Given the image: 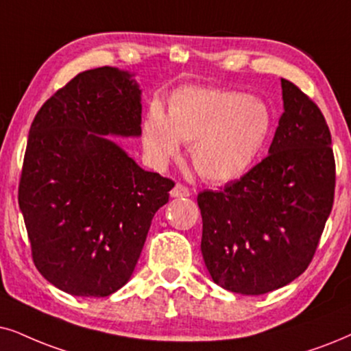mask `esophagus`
I'll use <instances>...</instances> for the list:
<instances>
[{
    "label": "esophagus",
    "mask_w": 351,
    "mask_h": 351,
    "mask_svg": "<svg viewBox=\"0 0 351 351\" xmlns=\"http://www.w3.org/2000/svg\"><path fill=\"white\" fill-rule=\"evenodd\" d=\"M171 197H189L191 191L183 184H175V188L170 191Z\"/></svg>",
    "instance_id": "34e87169"
}]
</instances>
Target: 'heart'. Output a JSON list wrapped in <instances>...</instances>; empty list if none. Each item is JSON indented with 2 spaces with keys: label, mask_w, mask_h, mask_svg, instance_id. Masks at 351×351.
<instances>
[{
  "label": "heart",
  "mask_w": 351,
  "mask_h": 351,
  "mask_svg": "<svg viewBox=\"0 0 351 351\" xmlns=\"http://www.w3.org/2000/svg\"><path fill=\"white\" fill-rule=\"evenodd\" d=\"M272 131V113L263 99L241 92L181 87L168 99L167 113L154 101L143 119L149 162L165 165L189 143V157L208 183L241 178L254 165Z\"/></svg>",
  "instance_id": "obj_1"
}]
</instances>
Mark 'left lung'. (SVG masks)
Here are the masks:
<instances>
[{"label":"left lung","instance_id":"1","mask_svg":"<svg viewBox=\"0 0 351 351\" xmlns=\"http://www.w3.org/2000/svg\"><path fill=\"white\" fill-rule=\"evenodd\" d=\"M280 82L283 113L267 157L197 196L204 263L217 285L239 295L269 293L303 274L334 204L329 126L295 84Z\"/></svg>","mask_w":351,"mask_h":351}]
</instances>
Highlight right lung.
Masks as SVG:
<instances>
[{
    "mask_svg": "<svg viewBox=\"0 0 351 351\" xmlns=\"http://www.w3.org/2000/svg\"><path fill=\"white\" fill-rule=\"evenodd\" d=\"M130 71H84L43 104L29 131L19 208L35 267L74 296H108L131 278L173 181L110 139L141 136Z\"/></svg>",
    "mask_w": 351,
    "mask_h": 351,
    "instance_id": "1",
    "label": "right lung"
}]
</instances>
